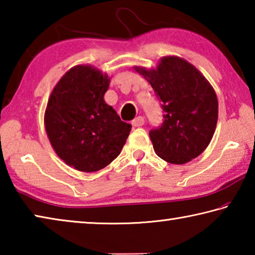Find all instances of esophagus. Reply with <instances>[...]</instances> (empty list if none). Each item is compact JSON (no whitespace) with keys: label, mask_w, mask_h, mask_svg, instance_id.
<instances>
[{"label":"esophagus","mask_w":255,"mask_h":255,"mask_svg":"<svg viewBox=\"0 0 255 255\" xmlns=\"http://www.w3.org/2000/svg\"><path fill=\"white\" fill-rule=\"evenodd\" d=\"M144 123H145L144 117H141V116H139V117H137V118H135V119L132 120L131 125H132L133 127H140V126H143Z\"/></svg>","instance_id":"esophagus-1"}]
</instances>
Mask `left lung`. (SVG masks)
<instances>
[{
  "label": "left lung",
  "mask_w": 255,
  "mask_h": 255,
  "mask_svg": "<svg viewBox=\"0 0 255 255\" xmlns=\"http://www.w3.org/2000/svg\"><path fill=\"white\" fill-rule=\"evenodd\" d=\"M162 102L164 122L149 131L155 153L172 164H184L204 152L218 119L216 92L187 60L165 56L155 70L135 66Z\"/></svg>",
  "instance_id": "8db88e82"
}]
</instances>
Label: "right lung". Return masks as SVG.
Listing matches in <instances>:
<instances>
[{
  "label": "right lung",
  "instance_id": "right-lung-1",
  "mask_svg": "<svg viewBox=\"0 0 255 255\" xmlns=\"http://www.w3.org/2000/svg\"><path fill=\"white\" fill-rule=\"evenodd\" d=\"M110 77L90 65L72 67L58 81L45 111L47 136L56 154L81 172H97L122 152L131 126L105 93Z\"/></svg>",
  "mask_w": 255,
  "mask_h": 255
}]
</instances>
